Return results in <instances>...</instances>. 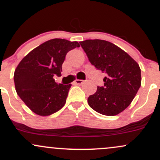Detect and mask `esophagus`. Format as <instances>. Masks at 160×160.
I'll return each instance as SVG.
<instances>
[{
	"mask_svg": "<svg viewBox=\"0 0 160 160\" xmlns=\"http://www.w3.org/2000/svg\"><path fill=\"white\" fill-rule=\"evenodd\" d=\"M83 82H84L83 80L76 79L74 82V84H75V85H82V84H83Z\"/></svg>",
	"mask_w": 160,
	"mask_h": 160,
	"instance_id": "obj_1",
	"label": "esophagus"
}]
</instances>
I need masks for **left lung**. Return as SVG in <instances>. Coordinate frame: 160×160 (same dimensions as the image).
Wrapping results in <instances>:
<instances>
[{
	"instance_id": "left-lung-1",
	"label": "left lung",
	"mask_w": 160,
	"mask_h": 160,
	"mask_svg": "<svg viewBox=\"0 0 160 160\" xmlns=\"http://www.w3.org/2000/svg\"><path fill=\"white\" fill-rule=\"evenodd\" d=\"M80 44L91 63L106 72L103 87L88 98L89 106L96 112L112 116L130 105L141 85L138 63L125 51L109 41L94 39Z\"/></svg>"
}]
</instances>
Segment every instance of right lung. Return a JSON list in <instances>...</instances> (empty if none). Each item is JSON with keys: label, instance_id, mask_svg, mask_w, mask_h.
Here are the masks:
<instances>
[{"label": "right lung", "instance_id": "1", "mask_svg": "<svg viewBox=\"0 0 160 160\" xmlns=\"http://www.w3.org/2000/svg\"><path fill=\"white\" fill-rule=\"evenodd\" d=\"M80 45L77 41L54 38L47 41L30 51L14 72L17 94L33 112L47 116L65 105L71 84H57L66 53Z\"/></svg>", "mask_w": 160, "mask_h": 160}]
</instances>
